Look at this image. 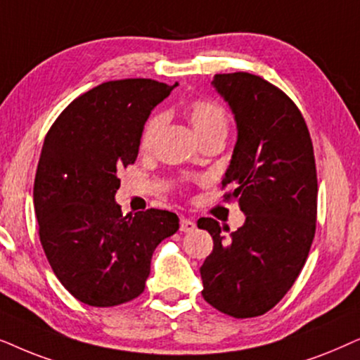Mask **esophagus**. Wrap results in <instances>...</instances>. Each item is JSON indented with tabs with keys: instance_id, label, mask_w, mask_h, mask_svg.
Listing matches in <instances>:
<instances>
[{
	"instance_id": "esophagus-1",
	"label": "esophagus",
	"mask_w": 360,
	"mask_h": 360,
	"mask_svg": "<svg viewBox=\"0 0 360 360\" xmlns=\"http://www.w3.org/2000/svg\"><path fill=\"white\" fill-rule=\"evenodd\" d=\"M179 230H181V232H194L195 222H194V220H191V219H181Z\"/></svg>"
}]
</instances>
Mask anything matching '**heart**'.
I'll list each match as a JSON object with an SVG mask.
<instances>
[{
  "mask_svg": "<svg viewBox=\"0 0 360 360\" xmlns=\"http://www.w3.org/2000/svg\"><path fill=\"white\" fill-rule=\"evenodd\" d=\"M186 113H188L189 122L193 123L195 133L200 141L212 135H225L227 131V112L224 107L214 100L209 98H194L186 105ZM162 127L161 115H153L143 127L140 135V150L150 151L155 145L158 133Z\"/></svg>",
  "mask_w": 360,
  "mask_h": 360,
  "instance_id": "1",
  "label": "heart"
}]
</instances>
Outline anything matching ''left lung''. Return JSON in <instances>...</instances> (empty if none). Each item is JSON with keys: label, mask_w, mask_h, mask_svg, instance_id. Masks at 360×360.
Returning <instances> with one entry per match:
<instances>
[{"label": "left lung", "mask_w": 360, "mask_h": 360, "mask_svg": "<svg viewBox=\"0 0 360 360\" xmlns=\"http://www.w3.org/2000/svg\"><path fill=\"white\" fill-rule=\"evenodd\" d=\"M214 87L227 100L238 140L222 189L237 200L245 224L229 227L202 217L212 253L200 266L202 298L232 318H255L288 293L303 270L316 232L318 176L313 141L296 103L260 75L217 74Z\"/></svg>", "instance_id": "1"}]
</instances>
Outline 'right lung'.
<instances>
[{"label":"right lung","mask_w":360,"mask_h":360,"mask_svg":"<svg viewBox=\"0 0 360 360\" xmlns=\"http://www.w3.org/2000/svg\"><path fill=\"white\" fill-rule=\"evenodd\" d=\"M174 85L110 80L67 105L47 131L34 179V209L47 262L69 293L95 308L145 291L158 243L179 229L169 210L123 215L118 172L136 161L151 110Z\"/></svg>","instance_id":"obj_1"}]
</instances>
